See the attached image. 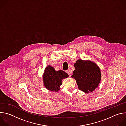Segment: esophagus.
<instances>
[{"instance_id":"1","label":"esophagus","mask_w":126,"mask_h":126,"mask_svg":"<svg viewBox=\"0 0 126 126\" xmlns=\"http://www.w3.org/2000/svg\"><path fill=\"white\" fill-rule=\"evenodd\" d=\"M66 72H67V73L68 74V75H69V77H70L71 74V71L70 70H68L66 71Z\"/></svg>"}]
</instances>
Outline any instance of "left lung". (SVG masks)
Segmentation results:
<instances>
[{"mask_svg": "<svg viewBox=\"0 0 126 126\" xmlns=\"http://www.w3.org/2000/svg\"><path fill=\"white\" fill-rule=\"evenodd\" d=\"M75 70L71 77L76 80L78 88L85 93L92 92L101 80L99 67L90 60L78 59L74 64Z\"/></svg>", "mask_w": 126, "mask_h": 126, "instance_id": "left-lung-1", "label": "left lung"}]
</instances>
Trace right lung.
Returning a JSON list of instances; mask_svg holds the SVG:
<instances>
[{
	"mask_svg": "<svg viewBox=\"0 0 126 126\" xmlns=\"http://www.w3.org/2000/svg\"><path fill=\"white\" fill-rule=\"evenodd\" d=\"M68 77L65 72L60 70L56 71L54 68L49 65L45 68L43 75V84L48 90L57 92L60 90L62 80Z\"/></svg>",
	"mask_w": 126,
	"mask_h": 126,
	"instance_id": "right-lung-1",
	"label": "right lung"
}]
</instances>
